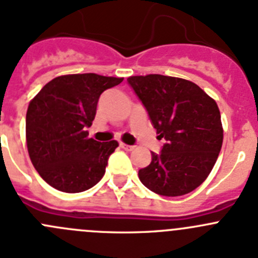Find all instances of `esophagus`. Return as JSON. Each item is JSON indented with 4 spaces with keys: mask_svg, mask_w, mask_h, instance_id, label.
<instances>
[{
    "mask_svg": "<svg viewBox=\"0 0 258 258\" xmlns=\"http://www.w3.org/2000/svg\"><path fill=\"white\" fill-rule=\"evenodd\" d=\"M120 147H121L122 148V150H125V151H132V150H133V146H131V145H126V143H122V142H121V143H120Z\"/></svg>",
    "mask_w": 258,
    "mask_h": 258,
    "instance_id": "34e87169",
    "label": "esophagus"
}]
</instances>
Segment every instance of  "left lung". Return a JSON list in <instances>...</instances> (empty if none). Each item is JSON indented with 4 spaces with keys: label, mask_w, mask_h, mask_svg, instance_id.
Wrapping results in <instances>:
<instances>
[{
    "label": "left lung",
    "mask_w": 258,
    "mask_h": 258,
    "mask_svg": "<svg viewBox=\"0 0 258 258\" xmlns=\"http://www.w3.org/2000/svg\"><path fill=\"white\" fill-rule=\"evenodd\" d=\"M127 83L148 111L161 153L138 172L150 190L165 197L190 193L206 180L215 166L224 131L214 98L190 80L160 74L137 75Z\"/></svg>",
    "instance_id": "left-lung-1"
}]
</instances>
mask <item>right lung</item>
Segmentation results:
<instances>
[{"instance_id": "add662e5", "label": "right lung", "mask_w": 258, "mask_h": 258, "mask_svg": "<svg viewBox=\"0 0 258 258\" xmlns=\"http://www.w3.org/2000/svg\"><path fill=\"white\" fill-rule=\"evenodd\" d=\"M122 80L94 73L61 75L30 101L25 124L28 153L46 183L61 192L79 193L102 179L119 143L94 141L86 129L96 116L101 93Z\"/></svg>"}]
</instances>
